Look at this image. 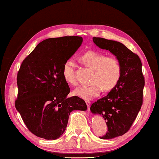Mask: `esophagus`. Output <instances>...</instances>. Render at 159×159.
I'll return each instance as SVG.
<instances>
[{
	"label": "esophagus",
	"mask_w": 159,
	"mask_h": 159,
	"mask_svg": "<svg viewBox=\"0 0 159 159\" xmlns=\"http://www.w3.org/2000/svg\"><path fill=\"white\" fill-rule=\"evenodd\" d=\"M85 103H86V104H87V106H88V109H89V108H90V107L91 102H90V101H86Z\"/></svg>",
	"instance_id": "1"
}]
</instances>
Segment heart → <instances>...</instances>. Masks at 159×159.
Masks as SVG:
<instances>
[{
    "mask_svg": "<svg viewBox=\"0 0 159 159\" xmlns=\"http://www.w3.org/2000/svg\"><path fill=\"white\" fill-rule=\"evenodd\" d=\"M80 60L84 66L93 69L90 85H83L75 89L76 95L83 99H92L104 90L109 92L117 86L122 75V64L116 56H107L103 52L90 50L82 53ZM76 64L71 59L64 62L62 75L67 83L72 86L77 85L75 74Z\"/></svg>",
    "mask_w": 159,
    "mask_h": 159,
    "instance_id": "1",
    "label": "heart"
}]
</instances>
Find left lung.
<instances>
[{
  "mask_svg": "<svg viewBox=\"0 0 159 159\" xmlns=\"http://www.w3.org/2000/svg\"><path fill=\"white\" fill-rule=\"evenodd\" d=\"M93 40L97 46L119 58L122 64V75L117 86L90 107L93 114H101L106 121L108 131L100 138L112 139L128 132L143 105L145 78L142 63L122 43L95 37Z\"/></svg>",
  "mask_w": 159,
  "mask_h": 159,
  "instance_id": "8db88e82",
  "label": "left lung"
}]
</instances>
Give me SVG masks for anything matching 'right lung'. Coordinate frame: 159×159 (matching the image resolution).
<instances>
[{
    "label": "right lung",
    "mask_w": 159,
    "mask_h": 159,
    "mask_svg": "<svg viewBox=\"0 0 159 159\" xmlns=\"http://www.w3.org/2000/svg\"><path fill=\"white\" fill-rule=\"evenodd\" d=\"M82 43L78 36L46 39L21 63L15 107L27 129L39 138H58L66 129L70 113L87 109L83 99L66 98L70 88L62 75L64 62Z\"/></svg>",
    "instance_id": "add662e5"
}]
</instances>
